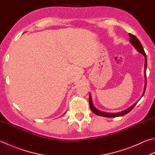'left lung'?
Returning a JSON list of instances; mask_svg holds the SVG:
<instances>
[{"label":"left lung","instance_id":"8db88e82","mask_svg":"<svg viewBox=\"0 0 155 155\" xmlns=\"http://www.w3.org/2000/svg\"><path fill=\"white\" fill-rule=\"evenodd\" d=\"M129 37H130V42L133 46H134L136 50H137L138 52H140L142 54V55L144 56L145 58V62H144V78H145V84H144V91L143 93H142V97L144 95L145 90H146V87H147V55L144 52V48L142 47V45L140 43V41L138 40V39L136 37L135 35L131 34V33H129ZM89 105H90V108L91 111L93 112L94 114L97 115V116H103V117H119V116H123L124 115L127 114L129 112L132 110V109L135 107V105L137 104L138 101L135 103V104L132 105L131 107H130L129 108L126 109V110H124L122 111H120V112H117V113H108V112H104L102 111H100L97 110L95 106L93 105V102H92V99H91V95L89 93Z\"/></svg>","mask_w":155,"mask_h":155}]
</instances>
